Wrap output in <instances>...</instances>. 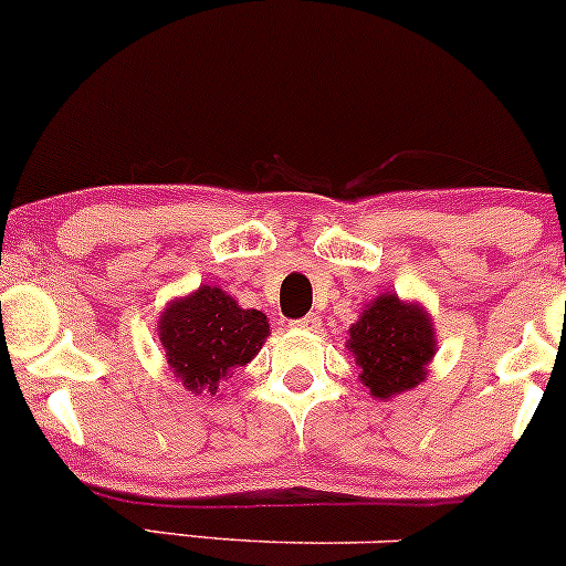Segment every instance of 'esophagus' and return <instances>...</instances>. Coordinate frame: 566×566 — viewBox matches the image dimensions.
Returning a JSON list of instances; mask_svg holds the SVG:
<instances>
[{
  "instance_id": "34e87169",
  "label": "esophagus",
  "mask_w": 566,
  "mask_h": 566,
  "mask_svg": "<svg viewBox=\"0 0 566 566\" xmlns=\"http://www.w3.org/2000/svg\"><path fill=\"white\" fill-rule=\"evenodd\" d=\"M291 326L300 328V332H315V328L321 326V317H317V315H304V317H300V321L291 323Z\"/></svg>"
}]
</instances>
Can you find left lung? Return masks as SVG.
Returning <instances> with one entry per match:
<instances>
[{"label": "left lung", "instance_id": "8db88e82", "mask_svg": "<svg viewBox=\"0 0 566 566\" xmlns=\"http://www.w3.org/2000/svg\"><path fill=\"white\" fill-rule=\"evenodd\" d=\"M347 334L345 347L360 368V385L377 401H390L420 385L438 350L428 307L392 291L368 302Z\"/></svg>", "mask_w": 566, "mask_h": 566}]
</instances>
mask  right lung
Here are the masks:
<instances>
[{"instance_id": "obj_1", "label": "right lung", "mask_w": 566, "mask_h": 566, "mask_svg": "<svg viewBox=\"0 0 566 566\" xmlns=\"http://www.w3.org/2000/svg\"><path fill=\"white\" fill-rule=\"evenodd\" d=\"M170 371L195 396H219L221 379L251 364L270 336L262 310H243L219 285L202 283L165 304L157 321Z\"/></svg>"}]
</instances>
